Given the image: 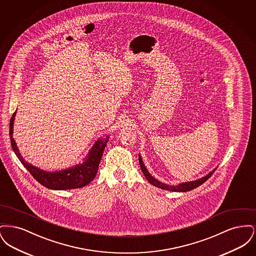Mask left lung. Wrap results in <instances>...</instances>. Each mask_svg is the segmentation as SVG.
<instances>
[{
  "mask_svg": "<svg viewBox=\"0 0 256 256\" xmlns=\"http://www.w3.org/2000/svg\"><path fill=\"white\" fill-rule=\"evenodd\" d=\"M139 164H140V167H141V170L143 172L144 176H146L148 182L152 184L154 186H156L160 189H163V190H168V191H172V192H188V191H191L193 189H195L196 187H198L200 185H202V183L206 182L207 180L213 174V172H215V170L217 168H215L214 170L209 172L207 174L206 176L198 178V180H196L193 182H182L176 184V185H168V184H165V183L161 182L158 180L156 178H154L150 174V172L148 170V169L143 162V159L141 158V156L139 154Z\"/></svg>",
  "mask_w": 256,
  "mask_h": 256,
  "instance_id": "left-lung-1",
  "label": "left lung"
}]
</instances>
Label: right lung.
<instances>
[{
    "label": "right lung",
    "mask_w": 256,
    "mask_h": 256,
    "mask_svg": "<svg viewBox=\"0 0 256 256\" xmlns=\"http://www.w3.org/2000/svg\"><path fill=\"white\" fill-rule=\"evenodd\" d=\"M15 115L16 111L13 113L10 124V135L13 152H15L18 159L21 161V163L24 165V168L30 172V174L38 182L52 190H69L82 188L89 184L95 178L97 174L98 164L102 156L104 148L110 139V135L98 139L95 144L88 152V154L86 156V158L84 159L82 163H78L73 167H69L67 169L49 172L42 170L36 166H34L32 164L26 161L24 158L21 156L12 136Z\"/></svg>",
    "instance_id": "add662e5"
}]
</instances>
